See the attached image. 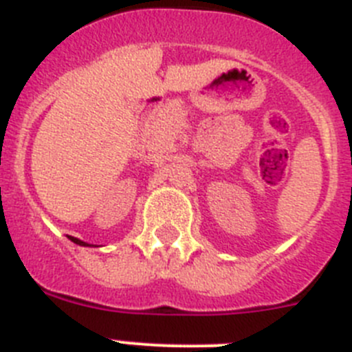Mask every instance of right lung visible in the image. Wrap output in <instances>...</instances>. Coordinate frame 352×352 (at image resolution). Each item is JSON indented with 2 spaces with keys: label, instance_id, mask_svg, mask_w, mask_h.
I'll list each match as a JSON object with an SVG mask.
<instances>
[{
  "label": "right lung",
  "instance_id": "obj_1",
  "mask_svg": "<svg viewBox=\"0 0 352 352\" xmlns=\"http://www.w3.org/2000/svg\"><path fill=\"white\" fill-rule=\"evenodd\" d=\"M67 237H69V241H73V243H75V244H78V246H92V244L85 243V241H80V239H76V237H71V235H67Z\"/></svg>",
  "mask_w": 352,
  "mask_h": 352
}]
</instances>
